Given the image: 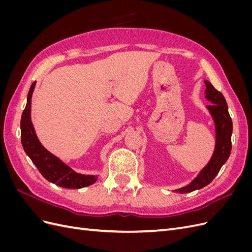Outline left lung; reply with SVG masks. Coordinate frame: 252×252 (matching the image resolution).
<instances>
[{"mask_svg":"<svg viewBox=\"0 0 252 252\" xmlns=\"http://www.w3.org/2000/svg\"><path fill=\"white\" fill-rule=\"evenodd\" d=\"M205 97L211 102V104L207 106V109L216 124V148L209 163L204 167L199 175L189 185L175 190L180 193L191 192L207 186L216 178L231 152L232 120L228 111L226 100L224 95L213 87L210 82L205 81Z\"/></svg>","mask_w":252,"mask_h":252,"instance_id":"left-lung-1","label":"left lung"}]
</instances>
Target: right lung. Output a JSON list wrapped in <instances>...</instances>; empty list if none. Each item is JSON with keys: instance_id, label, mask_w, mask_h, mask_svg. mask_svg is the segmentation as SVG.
Segmentation results:
<instances>
[{"instance_id": "1", "label": "right lung", "mask_w": 252, "mask_h": 252, "mask_svg": "<svg viewBox=\"0 0 252 252\" xmlns=\"http://www.w3.org/2000/svg\"><path fill=\"white\" fill-rule=\"evenodd\" d=\"M34 86L35 82L32 83L29 89L27 104L21 119V141L27 156L36 166L43 177L58 186L69 189H79L94 184L97 180V177L77 173L69 166L61 161L59 158L45 149L37 139L32 123V118H30L32 96Z\"/></svg>"}]
</instances>
